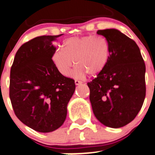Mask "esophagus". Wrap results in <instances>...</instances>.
I'll use <instances>...</instances> for the list:
<instances>
[{
    "label": "esophagus",
    "instance_id": "34e87169",
    "mask_svg": "<svg viewBox=\"0 0 155 155\" xmlns=\"http://www.w3.org/2000/svg\"><path fill=\"white\" fill-rule=\"evenodd\" d=\"M74 83H75V84H76V85H80V84H82V82H81V81H80L75 80Z\"/></svg>",
    "mask_w": 155,
    "mask_h": 155
}]
</instances>
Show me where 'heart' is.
<instances>
[{
	"label": "heart",
	"mask_w": 155,
	"mask_h": 155,
	"mask_svg": "<svg viewBox=\"0 0 155 155\" xmlns=\"http://www.w3.org/2000/svg\"><path fill=\"white\" fill-rule=\"evenodd\" d=\"M109 59L107 41L101 37L91 35L73 37L65 40L63 49L57 48L52 54V61L62 75H68L74 64L71 76L82 78L87 74L95 75L104 70Z\"/></svg>",
	"instance_id": "heart-1"
}]
</instances>
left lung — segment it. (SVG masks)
<instances>
[{"label":"left lung","instance_id":"left-lung-1","mask_svg":"<svg viewBox=\"0 0 155 155\" xmlns=\"http://www.w3.org/2000/svg\"><path fill=\"white\" fill-rule=\"evenodd\" d=\"M109 46V59L104 70L87 83L96 118L113 128L132 121L145 98V64L132 39L117 29L99 30Z\"/></svg>","mask_w":155,"mask_h":155}]
</instances>
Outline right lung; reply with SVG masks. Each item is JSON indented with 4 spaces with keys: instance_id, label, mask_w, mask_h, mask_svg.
I'll return each instance as SVG.
<instances>
[{
    "instance_id": "obj_1",
    "label": "right lung",
    "mask_w": 155,
    "mask_h": 155,
    "mask_svg": "<svg viewBox=\"0 0 155 155\" xmlns=\"http://www.w3.org/2000/svg\"><path fill=\"white\" fill-rule=\"evenodd\" d=\"M55 36H41L24 44L11 69L10 98L18 118L38 132L57 130L67 117L74 81L63 76L52 61Z\"/></svg>"
}]
</instances>
